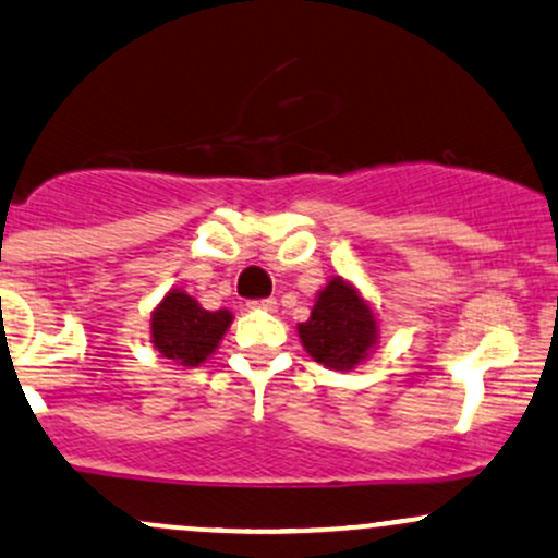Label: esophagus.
Listing matches in <instances>:
<instances>
[{
	"mask_svg": "<svg viewBox=\"0 0 558 558\" xmlns=\"http://www.w3.org/2000/svg\"><path fill=\"white\" fill-rule=\"evenodd\" d=\"M251 310H265V312H275L278 310V302L275 299H259V302H248Z\"/></svg>",
	"mask_w": 558,
	"mask_h": 558,
	"instance_id": "34e87169",
	"label": "esophagus"
}]
</instances>
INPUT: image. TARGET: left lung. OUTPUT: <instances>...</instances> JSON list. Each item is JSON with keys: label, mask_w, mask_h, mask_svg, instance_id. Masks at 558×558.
I'll return each mask as SVG.
<instances>
[{"label": "left lung", "mask_w": 558, "mask_h": 558, "mask_svg": "<svg viewBox=\"0 0 558 558\" xmlns=\"http://www.w3.org/2000/svg\"><path fill=\"white\" fill-rule=\"evenodd\" d=\"M302 347L328 371H354L371 357L381 326L373 304L352 280L333 275L315 296L307 323L296 326Z\"/></svg>", "instance_id": "1"}]
</instances>
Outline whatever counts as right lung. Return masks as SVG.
Returning a JSON list of instances; mask_svg holds the SVG:
<instances>
[{
  "mask_svg": "<svg viewBox=\"0 0 558 558\" xmlns=\"http://www.w3.org/2000/svg\"><path fill=\"white\" fill-rule=\"evenodd\" d=\"M230 323V310L209 312L187 291L169 289L150 312V344L174 365L198 368L217 352Z\"/></svg>",
  "mask_w": 558,
  "mask_h": 558,
  "instance_id": "add662e5",
  "label": "right lung"
}]
</instances>
